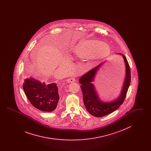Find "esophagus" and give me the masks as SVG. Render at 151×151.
<instances>
[{"instance_id":"esophagus-1","label":"esophagus","mask_w":151,"mask_h":151,"mask_svg":"<svg viewBox=\"0 0 151 151\" xmlns=\"http://www.w3.org/2000/svg\"><path fill=\"white\" fill-rule=\"evenodd\" d=\"M67 83H72V82H75V79L72 78H70V79H67Z\"/></svg>"}]
</instances>
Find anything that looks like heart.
Here are the masks:
<instances>
[{
  "instance_id": "obj_1",
  "label": "heart",
  "mask_w": 151,
  "mask_h": 151,
  "mask_svg": "<svg viewBox=\"0 0 151 151\" xmlns=\"http://www.w3.org/2000/svg\"><path fill=\"white\" fill-rule=\"evenodd\" d=\"M105 46V45L99 41H85L81 42L75 47L74 54L77 57L80 58H93L99 53L101 49ZM104 49V48H103ZM108 52L107 48H104L101 52L102 55H105ZM62 65H68L70 63V59L68 58H65L62 62Z\"/></svg>"
}]
</instances>
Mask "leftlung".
Listing matches in <instances>:
<instances>
[{"label":"left lung","instance_id":"obj_1","mask_svg":"<svg viewBox=\"0 0 151 151\" xmlns=\"http://www.w3.org/2000/svg\"><path fill=\"white\" fill-rule=\"evenodd\" d=\"M116 54L122 55L124 59L126 65V75L121 93L114 100L110 102L101 100L93 83L98 71L105 62L98 65L79 79V83L81 84L80 87L83 92L85 107L89 113L96 117H102L108 115L119 108L124 100L129 88L131 72L128 61L126 57L121 53H117Z\"/></svg>","mask_w":151,"mask_h":151}]
</instances>
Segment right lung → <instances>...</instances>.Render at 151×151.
I'll return each mask as SVG.
<instances>
[{
    "label": "right lung",
    "mask_w": 151,
    "mask_h": 151,
    "mask_svg": "<svg viewBox=\"0 0 151 151\" xmlns=\"http://www.w3.org/2000/svg\"><path fill=\"white\" fill-rule=\"evenodd\" d=\"M23 89L30 102L37 109L50 112L57 108L59 95L56 83L46 84L30 77L25 79Z\"/></svg>",
    "instance_id": "1"
}]
</instances>
